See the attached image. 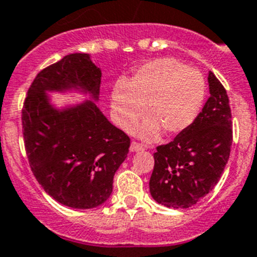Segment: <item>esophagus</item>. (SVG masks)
Instances as JSON below:
<instances>
[{
  "instance_id": "34e87169",
  "label": "esophagus",
  "mask_w": 257,
  "mask_h": 257,
  "mask_svg": "<svg viewBox=\"0 0 257 257\" xmlns=\"http://www.w3.org/2000/svg\"><path fill=\"white\" fill-rule=\"evenodd\" d=\"M142 149H143L142 145H140V143H137V142L131 143V151L132 152H138V151H141Z\"/></svg>"
}]
</instances>
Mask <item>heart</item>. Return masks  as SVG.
I'll list each match as a JSON object with an SVG mask.
<instances>
[{
  "label": "heart",
  "instance_id": "obj_1",
  "mask_svg": "<svg viewBox=\"0 0 257 257\" xmlns=\"http://www.w3.org/2000/svg\"><path fill=\"white\" fill-rule=\"evenodd\" d=\"M206 97V82L196 69L174 59H157L141 66L132 79L119 80L111 93L115 123L129 131L145 112L149 117L136 129L145 141L161 132L183 133L195 123Z\"/></svg>",
  "mask_w": 257,
  "mask_h": 257
}]
</instances>
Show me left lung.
<instances>
[{
    "instance_id": "obj_1",
    "label": "left lung",
    "mask_w": 257,
    "mask_h": 257,
    "mask_svg": "<svg viewBox=\"0 0 257 257\" xmlns=\"http://www.w3.org/2000/svg\"><path fill=\"white\" fill-rule=\"evenodd\" d=\"M210 97L195 123L168 145L157 147L150 178L156 202L187 209L212 191L232 147V114L225 88L209 71Z\"/></svg>"
}]
</instances>
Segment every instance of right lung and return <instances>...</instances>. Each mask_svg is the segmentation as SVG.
Segmentation results:
<instances>
[{
  "mask_svg": "<svg viewBox=\"0 0 257 257\" xmlns=\"http://www.w3.org/2000/svg\"><path fill=\"white\" fill-rule=\"evenodd\" d=\"M101 70L88 54H70L37 74L22 111L25 151L46 193L68 207L93 209L112 192L131 140L107 120L98 100ZM76 90L91 99L56 109L47 91Z\"/></svg>",
  "mask_w": 257,
  "mask_h": 257,
  "instance_id": "1",
  "label": "right lung"
}]
</instances>
